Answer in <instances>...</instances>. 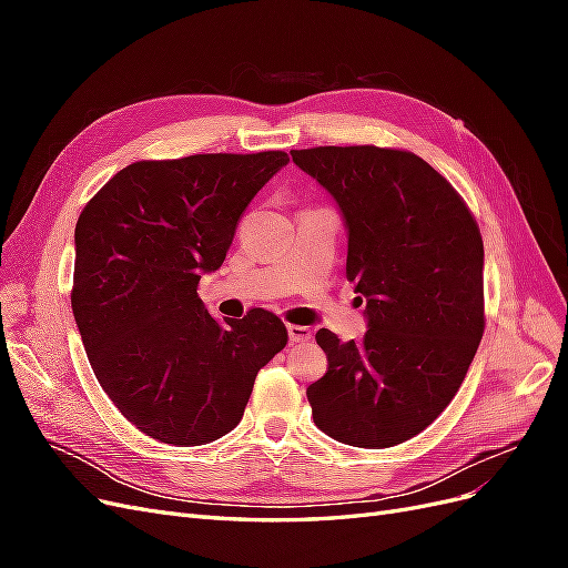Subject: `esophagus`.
I'll use <instances>...</instances> for the list:
<instances>
[{"instance_id":"34e87169","label":"esophagus","mask_w":568,"mask_h":568,"mask_svg":"<svg viewBox=\"0 0 568 568\" xmlns=\"http://www.w3.org/2000/svg\"><path fill=\"white\" fill-rule=\"evenodd\" d=\"M313 336L311 326H301V324H288V338L294 343H303Z\"/></svg>"}]
</instances>
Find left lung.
Here are the masks:
<instances>
[{"instance_id": "left-lung-1", "label": "left lung", "mask_w": 568, "mask_h": 568, "mask_svg": "<svg viewBox=\"0 0 568 568\" xmlns=\"http://www.w3.org/2000/svg\"><path fill=\"white\" fill-rule=\"evenodd\" d=\"M291 159L346 220V277L367 317L363 341L317 332L329 365L307 386L313 419L338 443L390 448L422 434L467 376L486 326L484 239L453 184L415 153L315 146Z\"/></svg>"}]
</instances>
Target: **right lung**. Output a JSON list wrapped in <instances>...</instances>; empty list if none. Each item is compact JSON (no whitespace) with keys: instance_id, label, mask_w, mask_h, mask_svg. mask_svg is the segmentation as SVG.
Listing matches in <instances>:
<instances>
[{"instance_id":"right-lung-1","label":"right lung","mask_w":568,"mask_h":568,"mask_svg":"<svg viewBox=\"0 0 568 568\" xmlns=\"http://www.w3.org/2000/svg\"><path fill=\"white\" fill-rule=\"evenodd\" d=\"M284 151L136 161L75 225L73 315L97 382L142 434L205 445L242 422L261 367L288 341L263 307L217 322L196 294Z\"/></svg>"}]
</instances>
